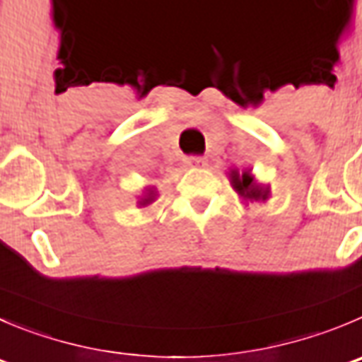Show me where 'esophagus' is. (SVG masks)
Masks as SVG:
<instances>
[{
    "instance_id": "34e87169",
    "label": "esophagus",
    "mask_w": 362,
    "mask_h": 362,
    "mask_svg": "<svg viewBox=\"0 0 362 362\" xmlns=\"http://www.w3.org/2000/svg\"><path fill=\"white\" fill-rule=\"evenodd\" d=\"M185 163H187L188 167H192V168L204 167V165H206V158H202V156H190V158H187V160H185Z\"/></svg>"
}]
</instances>
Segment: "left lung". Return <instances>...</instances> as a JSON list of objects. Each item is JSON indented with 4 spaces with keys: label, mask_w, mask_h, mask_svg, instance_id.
Segmentation results:
<instances>
[{
    "label": "left lung",
    "mask_w": 362,
    "mask_h": 362,
    "mask_svg": "<svg viewBox=\"0 0 362 362\" xmlns=\"http://www.w3.org/2000/svg\"><path fill=\"white\" fill-rule=\"evenodd\" d=\"M229 181L230 187L235 188V192L243 199V201L264 202L270 197V187L256 183V179L250 174V170L240 172L236 170V168H230Z\"/></svg>",
    "instance_id": "obj_1"
}]
</instances>
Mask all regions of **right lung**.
I'll return each mask as SVG.
<instances>
[{
    "instance_id": "1",
    "label": "right lung",
    "mask_w": 362,
    "mask_h": 362,
    "mask_svg": "<svg viewBox=\"0 0 362 362\" xmlns=\"http://www.w3.org/2000/svg\"><path fill=\"white\" fill-rule=\"evenodd\" d=\"M154 199H156V194H154V190H147V194L144 195V197L139 201V206H140V208H144V206H149L151 202H154Z\"/></svg>"
}]
</instances>
